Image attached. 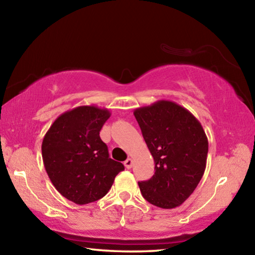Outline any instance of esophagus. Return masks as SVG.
Masks as SVG:
<instances>
[{
	"label": "esophagus",
	"mask_w": 255,
	"mask_h": 255,
	"mask_svg": "<svg viewBox=\"0 0 255 255\" xmlns=\"http://www.w3.org/2000/svg\"><path fill=\"white\" fill-rule=\"evenodd\" d=\"M125 166H126V169H130L131 165H132V159L131 158H127L126 161H125Z\"/></svg>",
	"instance_id": "1"
}]
</instances>
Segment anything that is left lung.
<instances>
[{"instance_id":"left-lung-1","label":"left lung","mask_w":255,"mask_h":255,"mask_svg":"<svg viewBox=\"0 0 255 255\" xmlns=\"http://www.w3.org/2000/svg\"><path fill=\"white\" fill-rule=\"evenodd\" d=\"M154 158L155 173L138 182L149 204L175 208L188 199L206 170L208 139L191 112L175 102L159 100L133 111Z\"/></svg>"}]
</instances>
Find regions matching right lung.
<instances>
[{
  "label": "right lung",
  "instance_id": "add662e5",
  "mask_svg": "<svg viewBox=\"0 0 255 255\" xmlns=\"http://www.w3.org/2000/svg\"><path fill=\"white\" fill-rule=\"evenodd\" d=\"M108 109L81 106L64 112L46 132L41 145L47 174L57 191L77 205L105 197L123 163L109 157L100 130Z\"/></svg>",
  "mask_w": 255,
  "mask_h": 255
}]
</instances>
